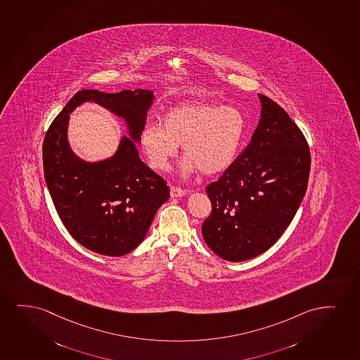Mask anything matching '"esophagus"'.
Wrapping results in <instances>:
<instances>
[{"label":"esophagus","mask_w":360,"mask_h":360,"mask_svg":"<svg viewBox=\"0 0 360 360\" xmlns=\"http://www.w3.org/2000/svg\"><path fill=\"white\" fill-rule=\"evenodd\" d=\"M169 193H171V196H172V198H179V196L186 195V194H187V191H186V189H182V188L171 186V187H169Z\"/></svg>","instance_id":"esophagus-1"}]
</instances>
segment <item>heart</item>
<instances>
[{
    "label": "heart",
    "instance_id": "obj_1",
    "mask_svg": "<svg viewBox=\"0 0 360 360\" xmlns=\"http://www.w3.org/2000/svg\"><path fill=\"white\" fill-rule=\"evenodd\" d=\"M247 122L233 106L207 101L181 103L162 117V127L146 126L141 131V146L151 167L168 171L183 144L184 174L200 169L216 174L233 164L243 141Z\"/></svg>",
    "mask_w": 360,
    "mask_h": 360
}]
</instances>
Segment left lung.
I'll list each match as a JSON object with an SVG mask.
<instances>
[{
    "mask_svg": "<svg viewBox=\"0 0 360 360\" xmlns=\"http://www.w3.org/2000/svg\"><path fill=\"white\" fill-rule=\"evenodd\" d=\"M262 118L252 141L222 176L207 184L211 214L201 231L227 262H245L278 240L308 187L310 150L278 103L259 94Z\"/></svg>",
    "mask_w": 360,
    "mask_h": 360,
    "instance_id": "left-lung-1",
    "label": "left lung"
}]
</instances>
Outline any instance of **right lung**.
Here are the masks:
<instances>
[{
  "label": "right lung",
  "instance_id": "add662e5",
  "mask_svg": "<svg viewBox=\"0 0 360 360\" xmlns=\"http://www.w3.org/2000/svg\"><path fill=\"white\" fill-rule=\"evenodd\" d=\"M153 100L154 94L145 89L80 90L45 134L44 174L53 205L70 236L91 252L122 257L134 250L168 200L167 183L139 159L136 146ZM84 101L111 109L130 126L131 138L122 141L115 156L95 165L78 160L66 141L69 113Z\"/></svg>",
  "mask_w": 360,
  "mask_h": 360
}]
</instances>
